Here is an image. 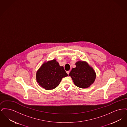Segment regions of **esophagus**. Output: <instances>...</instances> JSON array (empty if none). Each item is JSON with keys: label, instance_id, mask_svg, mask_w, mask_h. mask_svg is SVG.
Returning a JSON list of instances; mask_svg holds the SVG:
<instances>
[{"label": "esophagus", "instance_id": "obj_1", "mask_svg": "<svg viewBox=\"0 0 127 127\" xmlns=\"http://www.w3.org/2000/svg\"><path fill=\"white\" fill-rule=\"evenodd\" d=\"M69 72H70V71H66V73H67L68 75L69 74Z\"/></svg>", "mask_w": 127, "mask_h": 127}]
</instances>
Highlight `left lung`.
<instances>
[{
  "mask_svg": "<svg viewBox=\"0 0 127 127\" xmlns=\"http://www.w3.org/2000/svg\"><path fill=\"white\" fill-rule=\"evenodd\" d=\"M75 64L76 67L73 68L68 75L72 79L74 84L82 89L90 87L96 77L93 68L85 61H79Z\"/></svg>",
  "mask_w": 127,
  "mask_h": 127,
  "instance_id": "1",
  "label": "left lung"
}]
</instances>
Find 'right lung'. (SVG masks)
Masks as SVG:
<instances>
[{
  "label": "right lung",
  "instance_id": "add662e5",
  "mask_svg": "<svg viewBox=\"0 0 127 127\" xmlns=\"http://www.w3.org/2000/svg\"><path fill=\"white\" fill-rule=\"evenodd\" d=\"M63 66H60L56 60L43 64L36 73L37 82L46 90H51L58 86L63 78L67 76Z\"/></svg>",
  "mask_w": 127,
  "mask_h": 127
}]
</instances>
